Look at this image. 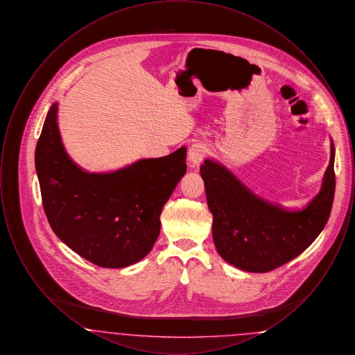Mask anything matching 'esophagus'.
I'll return each instance as SVG.
<instances>
[{
  "label": "esophagus",
  "mask_w": 355,
  "mask_h": 355,
  "mask_svg": "<svg viewBox=\"0 0 355 355\" xmlns=\"http://www.w3.org/2000/svg\"><path fill=\"white\" fill-rule=\"evenodd\" d=\"M207 152V148L205 144L201 142H197V144H193L190 148H189V153H187V158L190 161L191 165H198L201 164L206 155Z\"/></svg>",
  "instance_id": "esophagus-1"
}]
</instances>
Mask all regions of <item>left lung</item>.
Wrapping results in <instances>:
<instances>
[{
    "label": "left lung",
    "mask_w": 355,
    "mask_h": 355,
    "mask_svg": "<svg viewBox=\"0 0 355 355\" xmlns=\"http://www.w3.org/2000/svg\"><path fill=\"white\" fill-rule=\"evenodd\" d=\"M334 158L330 139V162L320 193L298 210L261 198L226 166L206 158L200 171L220 257L241 270L266 272L304 252L330 217L336 191Z\"/></svg>",
    "instance_id": "1"
}]
</instances>
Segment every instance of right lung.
Here are the masks:
<instances>
[{
  "mask_svg": "<svg viewBox=\"0 0 355 355\" xmlns=\"http://www.w3.org/2000/svg\"><path fill=\"white\" fill-rule=\"evenodd\" d=\"M57 113L54 102L35 148L42 205L53 232L97 266L135 265L159 236L162 207L185 175V146L114 171L89 173L65 150Z\"/></svg>",
  "mask_w": 355,
  "mask_h": 355,
  "instance_id": "obj_1",
  "label": "right lung"
}]
</instances>
